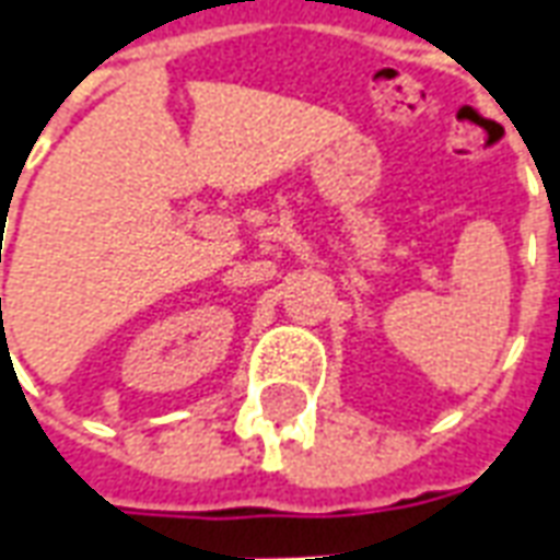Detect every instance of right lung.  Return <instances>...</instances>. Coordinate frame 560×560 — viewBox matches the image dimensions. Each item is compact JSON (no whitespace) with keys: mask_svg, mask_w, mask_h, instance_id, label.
<instances>
[{"mask_svg":"<svg viewBox=\"0 0 560 560\" xmlns=\"http://www.w3.org/2000/svg\"><path fill=\"white\" fill-rule=\"evenodd\" d=\"M0 303H2V300H0Z\"/></svg>","mask_w":560,"mask_h":560,"instance_id":"right-lung-1","label":"right lung"}]
</instances>
